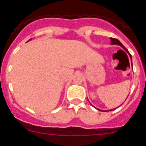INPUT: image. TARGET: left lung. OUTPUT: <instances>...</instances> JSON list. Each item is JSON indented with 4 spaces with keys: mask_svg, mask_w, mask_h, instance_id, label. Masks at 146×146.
Listing matches in <instances>:
<instances>
[{
    "mask_svg": "<svg viewBox=\"0 0 146 146\" xmlns=\"http://www.w3.org/2000/svg\"><path fill=\"white\" fill-rule=\"evenodd\" d=\"M110 40H111V44H116V45H119V46H121V47H123V48L125 50H126V52H128L130 58L131 59V54H130L128 50H127V49H126V47H125L124 46H123V45L121 43V42H120L119 40L117 39V38H110ZM131 64H132V63H131ZM97 110H99V109H97ZM113 110H114V109H113ZM104 112H108V110H104Z\"/></svg>",
    "mask_w": 146,
    "mask_h": 146,
    "instance_id": "8db88e82",
    "label": "left lung"
}]
</instances>
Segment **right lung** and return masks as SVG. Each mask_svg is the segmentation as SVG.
<instances>
[{"label": "right lung", "instance_id": "1", "mask_svg": "<svg viewBox=\"0 0 146 146\" xmlns=\"http://www.w3.org/2000/svg\"><path fill=\"white\" fill-rule=\"evenodd\" d=\"M31 39H30V40H31Z\"/></svg>", "mask_w": 146, "mask_h": 146}]
</instances>
